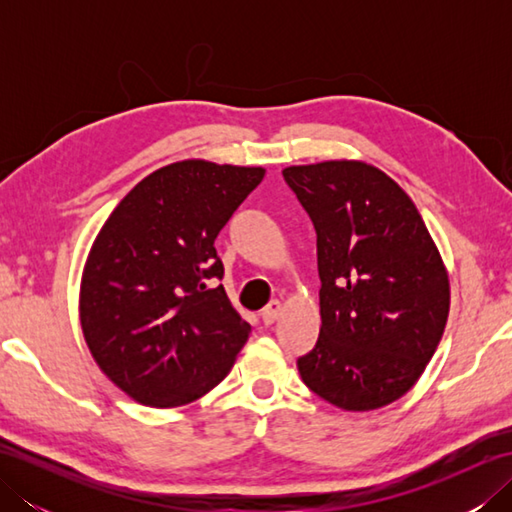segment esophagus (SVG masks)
<instances>
[{"label":"esophagus","instance_id":"34e87169","mask_svg":"<svg viewBox=\"0 0 512 512\" xmlns=\"http://www.w3.org/2000/svg\"><path fill=\"white\" fill-rule=\"evenodd\" d=\"M281 310H284V306H281V301H270L268 306L262 310V319H264V323L266 325H270V323H275L277 319H279V314H281Z\"/></svg>","mask_w":512,"mask_h":512}]
</instances>
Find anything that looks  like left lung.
I'll return each mask as SVG.
<instances>
[{
	"label": "left lung",
	"mask_w": 512,
	"mask_h": 512,
	"mask_svg": "<svg viewBox=\"0 0 512 512\" xmlns=\"http://www.w3.org/2000/svg\"><path fill=\"white\" fill-rule=\"evenodd\" d=\"M317 228L321 330L301 380L343 411H374L418 383L444 334L447 266L409 195L363 160L292 165Z\"/></svg>",
	"instance_id": "1"
}]
</instances>
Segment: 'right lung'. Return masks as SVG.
Listing matches in <instances>:
<instances>
[{
    "mask_svg": "<svg viewBox=\"0 0 512 512\" xmlns=\"http://www.w3.org/2000/svg\"><path fill=\"white\" fill-rule=\"evenodd\" d=\"M264 167L189 158L118 202L85 259L83 339L101 372L156 409L202 398L231 372L250 325L228 301L215 237Z\"/></svg>",
    "mask_w": 512,
    "mask_h": 512,
    "instance_id": "right-lung-1",
    "label": "right lung"
}]
</instances>
